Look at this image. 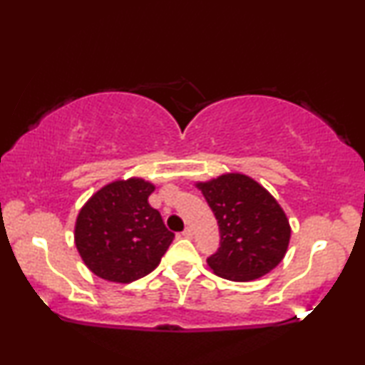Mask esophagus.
<instances>
[{
  "label": "esophagus",
  "mask_w": 365,
  "mask_h": 365,
  "mask_svg": "<svg viewBox=\"0 0 365 365\" xmlns=\"http://www.w3.org/2000/svg\"><path fill=\"white\" fill-rule=\"evenodd\" d=\"M182 236H184V237H187V239H191V237H192V229H191V227H186V229H184V231H182Z\"/></svg>",
  "instance_id": "34e87169"
}]
</instances>
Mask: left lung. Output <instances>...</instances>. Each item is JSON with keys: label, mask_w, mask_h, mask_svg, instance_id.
I'll return each instance as SVG.
<instances>
[{"label": "left lung", "mask_w": 365, "mask_h": 365, "mask_svg": "<svg viewBox=\"0 0 365 365\" xmlns=\"http://www.w3.org/2000/svg\"><path fill=\"white\" fill-rule=\"evenodd\" d=\"M196 186L217 219L221 242L207 257L214 274L246 282L271 272L286 256L291 226L279 202L246 174H222Z\"/></svg>", "instance_id": "1"}]
</instances>
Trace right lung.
Masks as SVG:
<instances>
[{
  "mask_svg": "<svg viewBox=\"0 0 365 365\" xmlns=\"http://www.w3.org/2000/svg\"><path fill=\"white\" fill-rule=\"evenodd\" d=\"M151 182L139 178L114 181L99 189L78 214L74 242L91 272L128 284L158 267L174 232L149 206Z\"/></svg>",
  "mask_w": 365,
  "mask_h": 365,
  "instance_id": "obj_1",
  "label": "right lung"
}]
</instances>
